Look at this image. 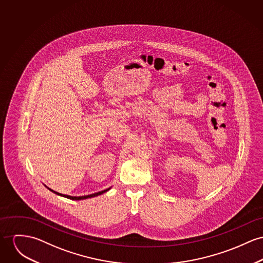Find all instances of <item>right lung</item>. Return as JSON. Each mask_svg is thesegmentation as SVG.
Listing matches in <instances>:
<instances>
[{"mask_svg": "<svg viewBox=\"0 0 263 263\" xmlns=\"http://www.w3.org/2000/svg\"><path fill=\"white\" fill-rule=\"evenodd\" d=\"M50 189V188H49ZM110 188H108V189H106V190H103V191H100V192H97V193H94V194H90V195H86V196H69V195H64V194H60V193H58V192H55V191H53L52 189H50L52 192H54V193H56V194H58V195H61V196H63V197H66V198H69V199H72V200H81V199H87V198H91V197H95V196H98V195H101L103 194L104 192H106V191H108Z\"/></svg>", "mask_w": 263, "mask_h": 263, "instance_id": "right-lung-1", "label": "right lung"}]
</instances>
